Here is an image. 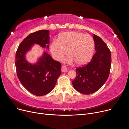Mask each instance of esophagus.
<instances>
[{"mask_svg": "<svg viewBox=\"0 0 129 129\" xmlns=\"http://www.w3.org/2000/svg\"><path fill=\"white\" fill-rule=\"evenodd\" d=\"M61 70L62 72H68L67 68H66V66H64V65H63V66H61Z\"/></svg>", "mask_w": 129, "mask_h": 129, "instance_id": "1", "label": "esophagus"}]
</instances>
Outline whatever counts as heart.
Instances as JSON below:
<instances>
[{
	"label": "heart",
	"instance_id": "1",
	"mask_svg": "<svg viewBox=\"0 0 129 129\" xmlns=\"http://www.w3.org/2000/svg\"><path fill=\"white\" fill-rule=\"evenodd\" d=\"M94 49L93 38L89 35L79 32H68L61 33L58 41L54 40L50 46L53 58L60 60L69 51L71 56L69 61L73 60L80 65L88 63L91 60Z\"/></svg>",
	"mask_w": 129,
	"mask_h": 129
}]
</instances>
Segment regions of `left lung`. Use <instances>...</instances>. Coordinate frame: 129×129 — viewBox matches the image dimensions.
Returning <instances> with one entry per match:
<instances>
[{"mask_svg":"<svg viewBox=\"0 0 129 129\" xmlns=\"http://www.w3.org/2000/svg\"><path fill=\"white\" fill-rule=\"evenodd\" d=\"M93 38L96 52L87 65L77 68V77L72 81L74 88L85 94L98 91L106 82L111 70L110 50L99 37L93 35Z\"/></svg>","mask_w":129,"mask_h":129,"instance_id":"obj_1","label":"left lung"}]
</instances>
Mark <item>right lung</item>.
<instances>
[{"label": "right lung", "instance_id": "1", "mask_svg": "<svg viewBox=\"0 0 129 129\" xmlns=\"http://www.w3.org/2000/svg\"><path fill=\"white\" fill-rule=\"evenodd\" d=\"M49 31L41 30L31 33L19 45L16 52L15 66L17 77L28 92L37 96L49 93L55 86L61 74V64L51 58L47 52L35 64H31L25 58L26 52L37 44L48 48Z\"/></svg>", "mask_w": 129, "mask_h": 129}]
</instances>
